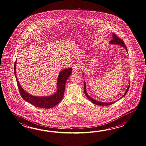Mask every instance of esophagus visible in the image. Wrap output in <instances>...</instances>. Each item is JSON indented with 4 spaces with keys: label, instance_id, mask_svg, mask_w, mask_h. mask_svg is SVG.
<instances>
[{
    "label": "esophagus",
    "instance_id": "1",
    "mask_svg": "<svg viewBox=\"0 0 146 146\" xmlns=\"http://www.w3.org/2000/svg\"><path fill=\"white\" fill-rule=\"evenodd\" d=\"M79 65L78 64H76L74 66L72 67V72L76 73V72H78V70H79Z\"/></svg>",
    "mask_w": 146,
    "mask_h": 146
}]
</instances>
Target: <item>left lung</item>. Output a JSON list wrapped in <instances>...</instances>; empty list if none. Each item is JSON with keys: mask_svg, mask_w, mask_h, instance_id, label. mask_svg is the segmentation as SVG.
Listing matches in <instances>:
<instances>
[{"mask_svg": "<svg viewBox=\"0 0 146 146\" xmlns=\"http://www.w3.org/2000/svg\"><path fill=\"white\" fill-rule=\"evenodd\" d=\"M113 40L110 41V43L115 44H119V45H120L121 46L124 47V48L126 50V51L127 52V47H126V45L125 44V43H124V41L122 40L121 38H119V37H118V36H117V35L116 34H113ZM129 87H130L129 86H128V88H127V90H126V91L125 92V93H124V96H122V98H123V96H125L126 94V93H127V92H128V91L129 90ZM84 92L85 93V94H86V96H87V98H88L90 100V101H91V102L93 103V104H94L98 105V106H110V105H111L112 104H113V103H114L115 102H112L110 103L101 102L95 100L93 99L92 98H91V97H90V96H89L88 94H87V92H86V83L84 82Z\"/></svg>", "mask_w": 146, "mask_h": 146, "instance_id": "left-lung-1", "label": "left lung"}]
</instances>
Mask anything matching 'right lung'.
I'll return each instance as SVG.
<instances>
[{
    "instance_id": "obj_1",
    "label": "right lung",
    "mask_w": 146,
    "mask_h": 146,
    "mask_svg": "<svg viewBox=\"0 0 146 146\" xmlns=\"http://www.w3.org/2000/svg\"><path fill=\"white\" fill-rule=\"evenodd\" d=\"M16 64L17 60L14 65V72L16 76L17 83L21 96L26 101L37 108L50 109L56 106L62 99L65 92L66 80L72 74V68L65 69L60 72L57 83L58 89L56 93L50 96L38 97L28 94L21 87L16 74Z\"/></svg>"
}]
</instances>
